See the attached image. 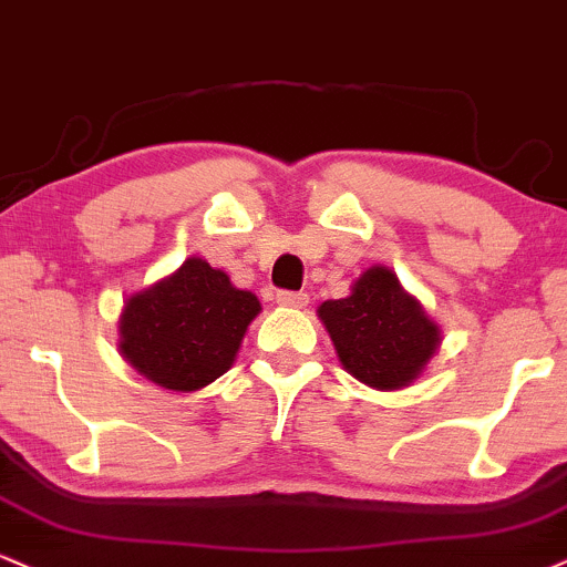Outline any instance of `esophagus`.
Returning <instances> with one entry per match:
<instances>
[{"label": "esophagus", "mask_w": 567, "mask_h": 567, "mask_svg": "<svg viewBox=\"0 0 567 567\" xmlns=\"http://www.w3.org/2000/svg\"><path fill=\"white\" fill-rule=\"evenodd\" d=\"M276 302L284 305V308H305L308 295H302V291H278Z\"/></svg>", "instance_id": "obj_1"}]
</instances>
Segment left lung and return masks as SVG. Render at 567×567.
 <instances>
[{
  "label": "left lung",
  "mask_w": 567,
  "mask_h": 567,
  "mask_svg": "<svg viewBox=\"0 0 567 567\" xmlns=\"http://www.w3.org/2000/svg\"><path fill=\"white\" fill-rule=\"evenodd\" d=\"M318 318L348 374L374 390L409 388L441 344V326L384 265L365 270L350 297L326 299Z\"/></svg>",
  "instance_id": "1"
}]
</instances>
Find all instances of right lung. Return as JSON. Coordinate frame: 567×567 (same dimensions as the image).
<instances>
[{
	"mask_svg": "<svg viewBox=\"0 0 567 567\" xmlns=\"http://www.w3.org/2000/svg\"><path fill=\"white\" fill-rule=\"evenodd\" d=\"M259 310L251 291L236 289L206 259L188 257L172 276L126 299L118 350L158 388L202 390L230 369Z\"/></svg>",
	"mask_w": 567,
	"mask_h": 567,
	"instance_id": "obj_1",
	"label": "right lung"
}]
</instances>
